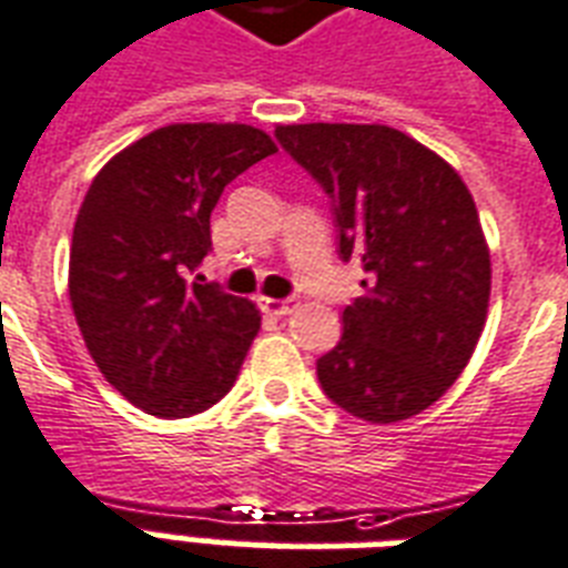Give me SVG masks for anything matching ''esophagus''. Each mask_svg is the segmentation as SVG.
Here are the masks:
<instances>
[{
  "label": "esophagus",
  "instance_id": "34e87169",
  "mask_svg": "<svg viewBox=\"0 0 568 568\" xmlns=\"http://www.w3.org/2000/svg\"><path fill=\"white\" fill-rule=\"evenodd\" d=\"M261 307H263V311H266V314H272V316H287L290 311H293V302H284V298L263 296V298H261Z\"/></svg>",
  "mask_w": 568,
  "mask_h": 568
}]
</instances>
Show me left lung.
<instances>
[{"label":"left lung","mask_w":568,"mask_h":568,"mask_svg":"<svg viewBox=\"0 0 568 568\" xmlns=\"http://www.w3.org/2000/svg\"><path fill=\"white\" fill-rule=\"evenodd\" d=\"M281 148L334 201L341 257L367 272L344 334L316 362L332 403L371 424L429 408L480 341L489 245L450 162L385 124L275 126Z\"/></svg>","instance_id":"obj_1"}]
</instances>
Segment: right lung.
<instances>
[{
  "label": "right lung",
  "mask_w": 568,
  "mask_h": 568,
  "mask_svg": "<svg viewBox=\"0 0 568 568\" xmlns=\"http://www.w3.org/2000/svg\"><path fill=\"white\" fill-rule=\"evenodd\" d=\"M248 124H169L91 180L70 245V305L105 382L156 417L204 412L234 388L261 311L195 275L224 186L275 153Z\"/></svg>",
  "instance_id": "obj_1"
}]
</instances>
